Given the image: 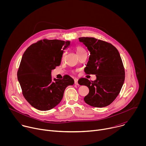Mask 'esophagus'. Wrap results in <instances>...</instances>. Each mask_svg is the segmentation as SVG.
<instances>
[{
    "label": "esophagus",
    "instance_id": "obj_1",
    "mask_svg": "<svg viewBox=\"0 0 146 146\" xmlns=\"http://www.w3.org/2000/svg\"><path fill=\"white\" fill-rule=\"evenodd\" d=\"M74 84H75L76 85H77V86H78V85H79L77 79H75V80H74Z\"/></svg>",
    "mask_w": 146,
    "mask_h": 146
}]
</instances>
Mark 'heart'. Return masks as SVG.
<instances>
[{"mask_svg": "<svg viewBox=\"0 0 146 146\" xmlns=\"http://www.w3.org/2000/svg\"><path fill=\"white\" fill-rule=\"evenodd\" d=\"M75 48H76V52H77V53L78 55H79V54L82 53L83 52L86 51L84 48H83L81 46H77L75 47ZM65 54L64 55V57L65 56Z\"/></svg>", "mask_w": 146, "mask_h": 146, "instance_id": "obj_1", "label": "heart"}]
</instances>
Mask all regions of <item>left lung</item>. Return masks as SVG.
I'll return each instance as SVG.
<instances>
[{
	"mask_svg": "<svg viewBox=\"0 0 146 146\" xmlns=\"http://www.w3.org/2000/svg\"><path fill=\"white\" fill-rule=\"evenodd\" d=\"M78 39L90 52L85 72L96 76L94 81L85 78L78 80L80 85L86 86L90 90L84 100L93 107H106L118 95L124 82L125 70L119 53L105 41L85 37Z\"/></svg>",
	"mask_w": 146,
	"mask_h": 146,
	"instance_id": "obj_1",
	"label": "left lung"
}]
</instances>
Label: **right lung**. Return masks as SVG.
Masks as SVG:
<instances>
[{"mask_svg":"<svg viewBox=\"0 0 146 146\" xmlns=\"http://www.w3.org/2000/svg\"><path fill=\"white\" fill-rule=\"evenodd\" d=\"M69 41L40 40L29 46L24 53L17 72L23 94L35 109L46 111L60 102L66 88L74 84L68 75L63 79H52L51 70L59 66L64 50Z\"/></svg>","mask_w":146,"mask_h":146,"instance_id":"obj_1","label":"right lung"}]
</instances>
